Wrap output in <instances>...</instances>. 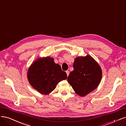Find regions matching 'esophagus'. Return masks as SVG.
I'll use <instances>...</instances> for the list:
<instances>
[{"label":"esophagus","instance_id":"esophagus-1","mask_svg":"<svg viewBox=\"0 0 126 126\" xmlns=\"http://www.w3.org/2000/svg\"><path fill=\"white\" fill-rule=\"evenodd\" d=\"M66 74H67V76H68V75H69V74H70V72H69L68 71H66Z\"/></svg>","mask_w":126,"mask_h":126}]
</instances>
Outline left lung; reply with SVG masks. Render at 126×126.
<instances>
[{
	"instance_id": "8db88e82",
	"label": "left lung",
	"mask_w": 126,
	"mask_h": 126,
	"mask_svg": "<svg viewBox=\"0 0 126 126\" xmlns=\"http://www.w3.org/2000/svg\"><path fill=\"white\" fill-rule=\"evenodd\" d=\"M73 67L74 70L70 72L67 81L77 94L86 96L98 86L102 72L99 65L91 56L77 57Z\"/></svg>"
}]
</instances>
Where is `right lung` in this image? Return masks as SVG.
Returning <instances> with one entry per match:
<instances>
[{
  "instance_id": "right-lung-1",
  "label": "right lung",
  "mask_w": 126,
  "mask_h": 126,
  "mask_svg": "<svg viewBox=\"0 0 126 126\" xmlns=\"http://www.w3.org/2000/svg\"><path fill=\"white\" fill-rule=\"evenodd\" d=\"M67 79L53 59L50 57L39 59L32 64L28 72V79L31 86L42 94H48L55 88L59 82Z\"/></svg>"
}]
</instances>
